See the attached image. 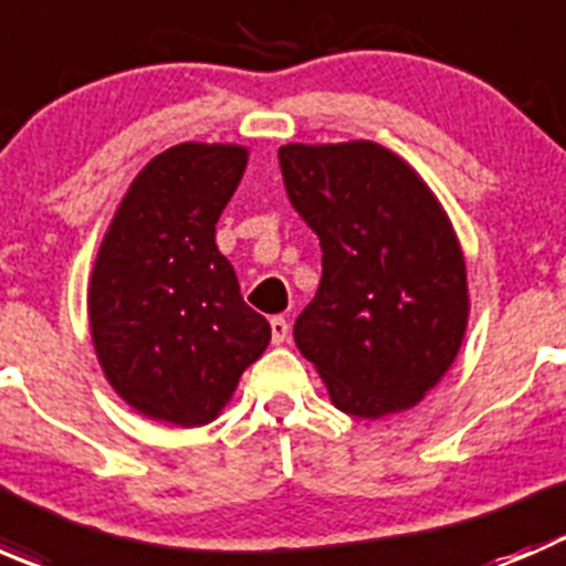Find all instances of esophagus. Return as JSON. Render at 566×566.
Here are the masks:
<instances>
[{
	"label": "esophagus",
	"instance_id": "obj_1",
	"mask_svg": "<svg viewBox=\"0 0 566 566\" xmlns=\"http://www.w3.org/2000/svg\"><path fill=\"white\" fill-rule=\"evenodd\" d=\"M287 336H290V323H287V319H284L282 315L271 317V339H273V345H282V342L287 339Z\"/></svg>",
	"mask_w": 566,
	"mask_h": 566
}]
</instances>
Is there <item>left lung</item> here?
<instances>
[{
    "label": "left lung",
    "mask_w": 566,
    "mask_h": 566,
    "mask_svg": "<svg viewBox=\"0 0 566 566\" xmlns=\"http://www.w3.org/2000/svg\"><path fill=\"white\" fill-rule=\"evenodd\" d=\"M279 167L290 205L323 249L295 345L345 413L380 419L413 408L465 336V260L447 213L375 142L284 145Z\"/></svg>",
    "instance_id": "obj_1"
}]
</instances>
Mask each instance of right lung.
I'll list each match as a JSON object with an SVG mask.
<instances>
[{
  "label": "right lung",
  "mask_w": 566,
  "mask_h": 566,
  "mask_svg": "<svg viewBox=\"0 0 566 566\" xmlns=\"http://www.w3.org/2000/svg\"><path fill=\"white\" fill-rule=\"evenodd\" d=\"M247 158L238 145L169 147L130 182L101 243L87 301L95 353L114 391L150 419L213 421L271 342L216 247Z\"/></svg>",
  "instance_id": "right-lung-1"
}]
</instances>
